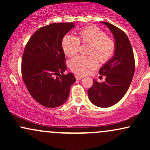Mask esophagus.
Listing matches in <instances>:
<instances>
[{
    "mask_svg": "<svg viewBox=\"0 0 150 150\" xmlns=\"http://www.w3.org/2000/svg\"><path fill=\"white\" fill-rule=\"evenodd\" d=\"M75 78H76L77 80H81V79L83 78V77H82V76H78V75H75Z\"/></svg>",
    "mask_w": 150,
    "mask_h": 150,
    "instance_id": "1",
    "label": "esophagus"
}]
</instances>
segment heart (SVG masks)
<instances>
[{
  "label": "heart",
  "instance_id": "heart-1",
  "mask_svg": "<svg viewBox=\"0 0 150 150\" xmlns=\"http://www.w3.org/2000/svg\"><path fill=\"white\" fill-rule=\"evenodd\" d=\"M80 42L88 44L87 54L77 56L70 60V68L78 75H87L98 66L97 57L101 63H106L115 51V43L111 38L96 26H89L78 32L77 37L67 34L62 40V47L67 56L76 54L80 48Z\"/></svg>",
  "mask_w": 150,
  "mask_h": 150
}]
</instances>
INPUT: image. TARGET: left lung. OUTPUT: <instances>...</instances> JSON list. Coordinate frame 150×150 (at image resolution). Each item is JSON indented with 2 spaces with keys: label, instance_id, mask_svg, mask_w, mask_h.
Masks as SVG:
<instances>
[{
  "label": "left lung",
  "instance_id": "8db88e82",
  "mask_svg": "<svg viewBox=\"0 0 150 150\" xmlns=\"http://www.w3.org/2000/svg\"><path fill=\"white\" fill-rule=\"evenodd\" d=\"M101 23L107 26L114 37V54L99 70V74L106 76L104 82L99 83L94 80L87 93L93 104L107 108L118 103L128 91L135 73V59L125 32L109 22Z\"/></svg>",
  "mask_w": 150,
  "mask_h": 150
}]
</instances>
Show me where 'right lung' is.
Here are the masks:
<instances>
[{
  "label": "right lung",
  "instance_id": "1",
  "mask_svg": "<svg viewBox=\"0 0 150 150\" xmlns=\"http://www.w3.org/2000/svg\"><path fill=\"white\" fill-rule=\"evenodd\" d=\"M74 27L73 22H62L41 27L25 48L22 79L31 96L45 107L64 104L76 81L72 73L63 74L67 68L62 47L63 37Z\"/></svg>",
  "mask_w": 150,
  "mask_h": 150
}]
</instances>
